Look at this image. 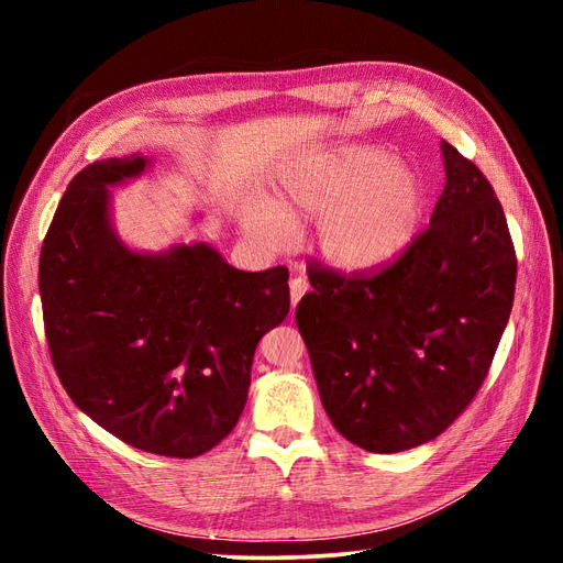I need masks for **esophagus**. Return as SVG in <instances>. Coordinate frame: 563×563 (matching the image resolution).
Instances as JSON below:
<instances>
[{
	"label": "esophagus",
	"instance_id": "34e87169",
	"mask_svg": "<svg viewBox=\"0 0 563 563\" xmlns=\"http://www.w3.org/2000/svg\"><path fill=\"white\" fill-rule=\"evenodd\" d=\"M310 291V282H308V277H302V275H298L296 279H291V305L296 308V305L300 302V298Z\"/></svg>",
	"mask_w": 563,
	"mask_h": 563
}]
</instances>
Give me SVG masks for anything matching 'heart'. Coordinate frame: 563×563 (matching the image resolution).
I'll return each mask as SVG.
<instances>
[{
  "mask_svg": "<svg viewBox=\"0 0 563 563\" xmlns=\"http://www.w3.org/2000/svg\"><path fill=\"white\" fill-rule=\"evenodd\" d=\"M428 180L401 157L366 143H333L284 164L275 201L258 199L244 225L272 249L296 240V218H317L321 258L345 272H373L411 249L428 211Z\"/></svg>",
  "mask_w": 563,
  "mask_h": 563,
  "instance_id": "heart-1",
  "label": "heart"
}]
</instances>
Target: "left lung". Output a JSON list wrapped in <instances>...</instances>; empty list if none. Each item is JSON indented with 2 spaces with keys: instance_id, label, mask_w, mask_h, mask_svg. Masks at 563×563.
Returning <instances> with one entry per match:
<instances>
[{
  "instance_id": "left-lung-1",
  "label": "left lung",
  "mask_w": 563,
  "mask_h": 563,
  "mask_svg": "<svg viewBox=\"0 0 563 563\" xmlns=\"http://www.w3.org/2000/svg\"><path fill=\"white\" fill-rule=\"evenodd\" d=\"M446 187L430 228L376 277L312 269L296 308L323 411L371 453L428 444L482 387L515 302L500 201L441 141Z\"/></svg>"
}]
</instances>
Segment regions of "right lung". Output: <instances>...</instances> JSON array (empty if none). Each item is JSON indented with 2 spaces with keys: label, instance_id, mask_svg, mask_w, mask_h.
Listing matches in <instances>:
<instances>
[{
  "label": "right lung",
  "instance_id": "right-lung-1",
  "mask_svg": "<svg viewBox=\"0 0 563 563\" xmlns=\"http://www.w3.org/2000/svg\"><path fill=\"white\" fill-rule=\"evenodd\" d=\"M135 152L67 185L40 255L46 340L70 399L129 446L195 457L240 420L261 338L286 319L288 269L242 272L207 242L131 249L112 187L141 178Z\"/></svg>",
  "mask_w": 563,
  "mask_h": 563
}]
</instances>
